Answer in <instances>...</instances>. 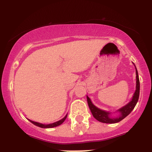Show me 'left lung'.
Returning <instances> with one entry per match:
<instances>
[{
    "label": "left lung",
    "instance_id": "left-lung-1",
    "mask_svg": "<svg viewBox=\"0 0 152 152\" xmlns=\"http://www.w3.org/2000/svg\"><path fill=\"white\" fill-rule=\"evenodd\" d=\"M136 75H137V76H136V78H137V85H136V91L135 92H134L132 99L131 100V102L129 103V104H127L126 105L124 106L123 107H121V109L118 110V111L119 112V114H118V116H116V117H111V116H110L111 113L97 108L96 106L92 104L89 97L87 96L86 98L88 107H89L91 111L92 115H93V116L96 118V119L98 120L99 121L102 122V123L115 124L117 123V122L121 121L122 119H124V118L128 116V115L132 112V110H133L134 109V107H135L138 100H139V91H140V83H139V75H138L137 68H136Z\"/></svg>",
    "mask_w": 152,
    "mask_h": 152
}]
</instances>
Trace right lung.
Here are the masks:
<instances>
[{
  "label": "right lung",
  "instance_id": "right-lung-1",
  "mask_svg": "<svg viewBox=\"0 0 152 152\" xmlns=\"http://www.w3.org/2000/svg\"><path fill=\"white\" fill-rule=\"evenodd\" d=\"M66 117H67V114H66V116H65V117L63 118L62 119L59 120V121H56V122H54V123H53V124H43L38 123V122L33 121H31V120H30V119H28V120L31 122V123L34 124V125H36V126L41 127V128H46V129H47V128H53V127H56V126H59V125L61 124L63 122L65 121Z\"/></svg>",
  "mask_w": 152,
  "mask_h": 152
}]
</instances>
